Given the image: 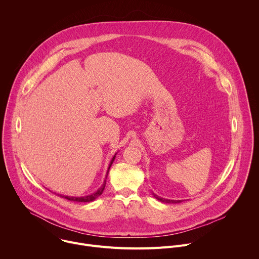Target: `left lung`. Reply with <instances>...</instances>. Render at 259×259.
Here are the masks:
<instances>
[{"instance_id":"8db88e82","label":"left lung","mask_w":259,"mask_h":259,"mask_svg":"<svg viewBox=\"0 0 259 259\" xmlns=\"http://www.w3.org/2000/svg\"><path fill=\"white\" fill-rule=\"evenodd\" d=\"M153 195H154V197H155L157 200H159V201H161V202H163V203H168V204H175V203H180V202H181L180 200H168V199H163V198L159 197L158 195H156V194H154V193H153Z\"/></svg>"}]
</instances>
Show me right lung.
<instances>
[{"label":"right lung","instance_id":"add662e5","mask_svg":"<svg viewBox=\"0 0 259 259\" xmlns=\"http://www.w3.org/2000/svg\"><path fill=\"white\" fill-rule=\"evenodd\" d=\"M115 158H116V155L113 157L112 161H110V163H109V166H108V169H107V172H106V177H107L108 170H109L110 166H112L113 162L115 161ZM105 182H106V181L104 180V182H103V184H102V187H101L97 192H95V193H93V194H91V195H89V196H85V197H68V196H62V195H60V197L66 199V200H68V201H72V202H84V203H86V202H92V201H94L96 198H98V197L102 194V192H103V190H104V188H105ZM58 196H59V195H58Z\"/></svg>","mask_w":259,"mask_h":259}]
</instances>
